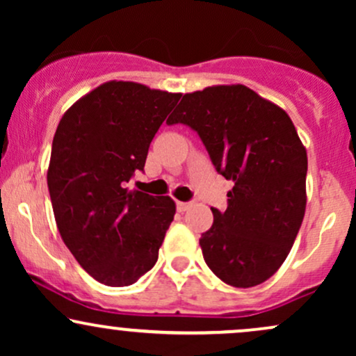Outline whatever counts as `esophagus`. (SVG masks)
Here are the masks:
<instances>
[{
	"label": "esophagus",
	"instance_id": "34e87169",
	"mask_svg": "<svg viewBox=\"0 0 356 356\" xmlns=\"http://www.w3.org/2000/svg\"><path fill=\"white\" fill-rule=\"evenodd\" d=\"M191 207H192V204H191V202H181V201L177 202V211H179V212H186V211H189Z\"/></svg>",
	"mask_w": 356,
	"mask_h": 356
}]
</instances>
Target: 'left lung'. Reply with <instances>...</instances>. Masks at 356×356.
Listing matches in <instances>:
<instances>
[{
  "instance_id": "1",
  "label": "left lung",
  "mask_w": 356,
  "mask_h": 356,
  "mask_svg": "<svg viewBox=\"0 0 356 356\" xmlns=\"http://www.w3.org/2000/svg\"><path fill=\"white\" fill-rule=\"evenodd\" d=\"M167 124L202 138L216 170L234 187L227 209L199 239L207 266L234 288L269 280L291 251L306 209L308 157L291 118L246 85L186 93Z\"/></svg>"
}]
</instances>
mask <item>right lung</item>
Segmentation results:
<instances>
[{"instance_id": "1", "label": "right lung", "mask_w": 356, "mask_h": 356, "mask_svg": "<svg viewBox=\"0 0 356 356\" xmlns=\"http://www.w3.org/2000/svg\"><path fill=\"white\" fill-rule=\"evenodd\" d=\"M181 93L110 80L72 105L53 137L47 181L61 239L93 280L129 286L154 268L174 220L169 195L129 191Z\"/></svg>"}]
</instances>
